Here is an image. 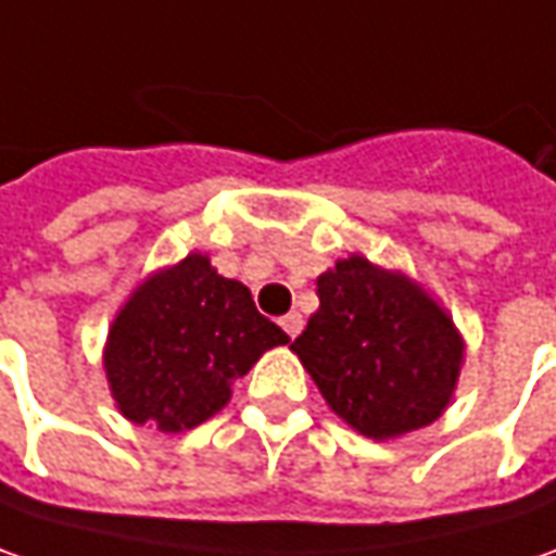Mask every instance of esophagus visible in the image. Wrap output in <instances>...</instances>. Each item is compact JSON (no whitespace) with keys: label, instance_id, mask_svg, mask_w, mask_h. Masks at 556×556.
Here are the masks:
<instances>
[{"label":"esophagus","instance_id":"34e87169","mask_svg":"<svg viewBox=\"0 0 556 556\" xmlns=\"http://www.w3.org/2000/svg\"><path fill=\"white\" fill-rule=\"evenodd\" d=\"M279 326L286 329V336L289 338H298L301 336V329H304V316L298 314V311H292V314H286L279 319Z\"/></svg>","mask_w":556,"mask_h":556}]
</instances>
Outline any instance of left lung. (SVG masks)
<instances>
[{"label": "left lung", "instance_id": "1", "mask_svg": "<svg viewBox=\"0 0 556 556\" xmlns=\"http://www.w3.org/2000/svg\"><path fill=\"white\" fill-rule=\"evenodd\" d=\"M316 295L292 351L341 421L369 440H396L446 412L465 338L421 282L351 255L316 277Z\"/></svg>", "mask_w": 556, "mask_h": 556}]
</instances>
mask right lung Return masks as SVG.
<instances>
[{"instance_id":"add662e5","label":"right lung","mask_w":556,"mask_h":556,"mask_svg":"<svg viewBox=\"0 0 556 556\" xmlns=\"http://www.w3.org/2000/svg\"><path fill=\"white\" fill-rule=\"evenodd\" d=\"M289 336L258 314L240 279L220 277L190 252L144 277L116 311L104 372L116 409L131 425L181 433L218 415L233 381Z\"/></svg>"}]
</instances>
